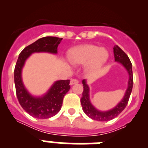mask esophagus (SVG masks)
<instances>
[{
	"label": "esophagus",
	"mask_w": 148,
	"mask_h": 148,
	"mask_svg": "<svg viewBox=\"0 0 148 148\" xmlns=\"http://www.w3.org/2000/svg\"><path fill=\"white\" fill-rule=\"evenodd\" d=\"M77 83H78V81L77 79H71L70 80V85H73V84Z\"/></svg>",
	"instance_id": "esophagus-1"
}]
</instances>
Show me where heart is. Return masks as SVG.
<instances>
[{
  "label": "heart",
  "mask_w": 148,
  "mask_h": 148,
  "mask_svg": "<svg viewBox=\"0 0 148 148\" xmlns=\"http://www.w3.org/2000/svg\"><path fill=\"white\" fill-rule=\"evenodd\" d=\"M68 61L74 65L86 64V70L93 73L100 70L109 58V52L105 48L87 44L76 47L70 50Z\"/></svg>",
  "instance_id": "1"
}]
</instances>
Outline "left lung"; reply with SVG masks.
<instances>
[{
	"mask_svg": "<svg viewBox=\"0 0 148 148\" xmlns=\"http://www.w3.org/2000/svg\"><path fill=\"white\" fill-rule=\"evenodd\" d=\"M113 53H114L115 61L121 64L126 69L128 73V75H129L127 88L125 91L123 99L116 104V107L109 110L106 111L99 110L97 108H95L90 101V87L87 84V80L84 79L82 81V84H83L84 86V91L83 93H82V99H81L82 109L87 116H89L92 119L96 120V121H108L116 118V116L119 115L124 110V109L126 108L128 101L130 99V94H131L132 89H133V77L132 64L130 62V60L129 59L126 53L117 45L114 46V47H113Z\"/></svg>",
	"mask_w": 148,
	"mask_h": 148,
	"instance_id": "obj_1",
	"label": "left lung"
}]
</instances>
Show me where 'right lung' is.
<instances>
[{
    "label": "right lung",
    "mask_w": 148,
    "mask_h": 148,
    "mask_svg": "<svg viewBox=\"0 0 148 148\" xmlns=\"http://www.w3.org/2000/svg\"><path fill=\"white\" fill-rule=\"evenodd\" d=\"M63 38L57 37H44L27 46L19 54L14 71L15 90L18 101L27 113L34 118L49 119L56 116L62 106L63 99L70 90V80L56 81L44 95H32L23 84L22 70L26 61L32 53H58V44Z\"/></svg>",
    "instance_id": "add662e5"
}]
</instances>
